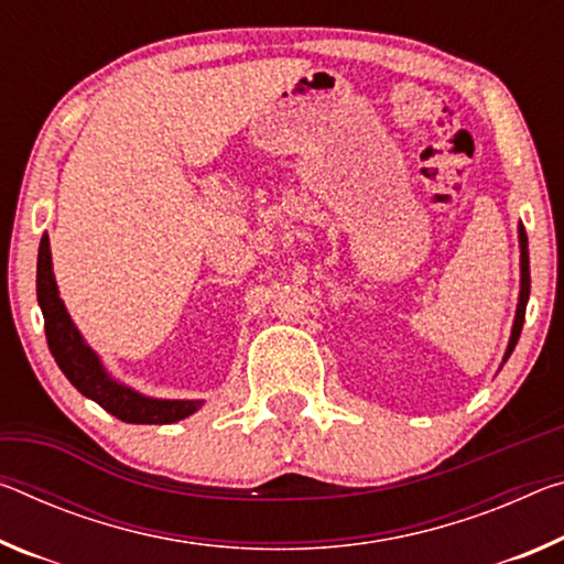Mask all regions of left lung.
Here are the masks:
<instances>
[{"instance_id": "obj_1", "label": "left lung", "mask_w": 564, "mask_h": 564, "mask_svg": "<svg viewBox=\"0 0 564 564\" xmlns=\"http://www.w3.org/2000/svg\"><path fill=\"white\" fill-rule=\"evenodd\" d=\"M520 248H522V289H520V303H517V316H514V326H512V338H509L505 361L509 359V354L514 351L517 338H520V334H522L527 299H530V250H527V234H524L522 226H520Z\"/></svg>"}]
</instances>
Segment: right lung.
<instances>
[{
  "instance_id": "1",
  "label": "right lung",
  "mask_w": 564,
  "mask_h": 564,
  "mask_svg": "<svg viewBox=\"0 0 564 564\" xmlns=\"http://www.w3.org/2000/svg\"><path fill=\"white\" fill-rule=\"evenodd\" d=\"M37 301L44 316V334L47 346L55 356L62 373L73 381V387L100 404L112 416L122 419L128 424H173L191 416L200 401H163L140 397L122 383L107 377L100 359L89 348L73 318L65 311V303L59 301L55 273H52L50 238L42 236L40 256H37Z\"/></svg>"
}]
</instances>
